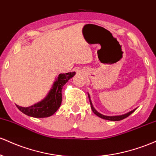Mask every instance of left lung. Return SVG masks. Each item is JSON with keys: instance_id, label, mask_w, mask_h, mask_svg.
Wrapping results in <instances>:
<instances>
[{"instance_id": "left-lung-1", "label": "left lung", "mask_w": 156, "mask_h": 156, "mask_svg": "<svg viewBox=\"0 0 156 156\" xmlns=\"http://www.w3.org/2000/svg\"><path fill=\"white\" fill-rule=\"evenodd\" d=\"M89 99H90V97H89ZM90 107H91V109L93 112H94V113H95L97 116H98L99 117H100L101 119H106V120H110V121H120V120H122L124 119L127 118V116H129L131 113H133V112L136 111V109L133 110V111L129 112V113H126V114H124V115H122V116H104V115H101V113H98V112L96 111L95 109L94 108V107H93L92 104H91V101L90 100Z\"/></svg>"}]
</instances>
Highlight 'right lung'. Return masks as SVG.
<instances>
[{
	"label": "right lung",
	"instance_id": "right-lung-1",
	"mask_svg": "<svg viewBox=\"0 0 156 156\" xmlns=\"http://www.w3.org/2000/svg\"><path fill=\"white\" fill-rule=\"evenodd\" d=\"M74 75L75 72L60 73L48 96L43 101L29 108L16 105L17 108L24 114L35 118H44L51 116L61 105L62 87Z\"/></svg>",
	"mask_w": 156,
	"mask_h": 156
}]
</instances>
